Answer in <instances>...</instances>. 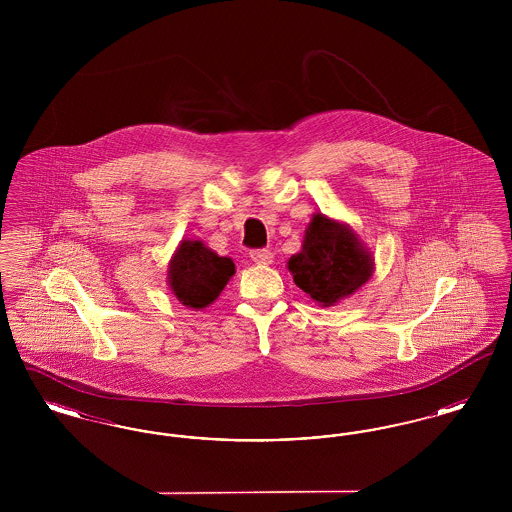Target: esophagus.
Here are the masks:
<instances>
[{
	"mask_svg": "<svg viewBox=\"0 0 512 512\" xmlns=\"http://www.w3.org/2000/svg\"><path fill=\"white\" fill-rule=\"evenodd\" d=\"M249 257H251V261L257 263V265H270L272 259H274V255H272L268 249H253V251L249 253Z\"/></svg>",
	"mask_w": 512,
	"mask_h": 512,
	"instance_id": "34e87169",
	"label": "esophagus"
}]
</instances>
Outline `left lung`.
<instances>
[{"mask_svg":"<svg viewBox=\"0 0 512 512\" xmlns=\"http://www.w3.org/2000/svg\"><path fill=\"white\" fill-rule=\"evenodd\" d=\"M288 270L317 305L334 307L372 278L374 257L349 224L315 213Z\"/></svg>","mask_w":512,"mask_h":512,"instance_id":"8db88e82","label":"left lung"}]
</instances>
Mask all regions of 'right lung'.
I'll return each instance as SVG.
<instances>
[{
	"label": "right lung",
	"mask_w": 512,
	"mask_h": 512,
	"mask_svg": "<svg viewBox=\"0 0 512 512\" xmlns=\"http://www.w3.org/2000/svg\"><path fill=\"white\" fill-rule=\"evenodd\" d=\"M234 274L236 265L230 257H220L201 240H182L169 261L167 282L182 305L201 311L219 297Z\"/></svg>",
	"instance_id": "1"
}]
</instances>
